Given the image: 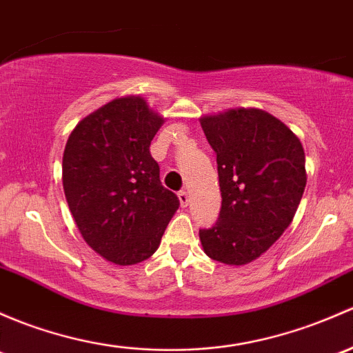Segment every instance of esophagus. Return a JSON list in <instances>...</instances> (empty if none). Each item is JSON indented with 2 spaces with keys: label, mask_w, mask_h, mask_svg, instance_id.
<instances>
[{
  "label": "esophagus",
  "mask_w": 353,
  "mask_h": 353,
  "mask_svg": "<svg viewBox=\"0 0 353 353\" xmlns=\"http://www.w3.org/2000/svg\"><path fill=\"white\" fill-rule=\"evenodd\" d=\"M177 196H179L181 206L186 208V206L189 205V194H188V191H184V189H183V191H179V194H177Z\"/></svg>",
  "instance_id": "esophagus-1"
}]
</instances>
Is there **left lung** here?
Masks as SVG:
<instances>
[{
	"label": "left lung",
	"instance_id": "8db88e82",
	"mask_svg": "<svg viewBox=\"0 0 353 353\" xmlns=\"http://www.w3.org/2000/svg\"><path fill=\"white\" fill-rule=\"evenodd\" d=\"M216 152L221 211L199 230L203 250L226 265L261 257L291 225L306 188L304 148L281 120L259 108L199 118Z\"/></svg>",
	"mask_w": 353,
	"mask_h": 353
}]
</instances>
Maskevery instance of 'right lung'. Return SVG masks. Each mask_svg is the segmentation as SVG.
Masks as SVG:
<instances>
[{
  "label": "right lung",
  "mask_w": 353,
  "mask_h": 353,
  "mask_svg": "<svg viewBox=\"0 0 353 353\" xmlns=\"http://www.w3.org/2000/svg\"><path fill=\"white\" fill-rule=\"evenodd\" d=\"M164 120L145 98L125 96L84 117L65 143L69 210L84 242L111 264L150 257L179 208L148 150Z\"/></svg>",
  "instance_id": "right-lung-1"
}]
</instances>
